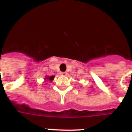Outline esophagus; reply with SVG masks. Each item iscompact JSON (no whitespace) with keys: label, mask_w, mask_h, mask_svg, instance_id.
<instances>
[{"label":"esophagus","mask_w":132,"mask_h":132,"mask_svg":"<svg viewBox=\"0 0 132 132\" xmlns=\"http://www.w3.org/2000/svg\"><path fill=\"white\" fill-rule=\"evenodd\" d=\"M61 75H62V76H66V75H67V72H61Z\"/></svg>","instance_id":"esophagus-1"}]
</instances>
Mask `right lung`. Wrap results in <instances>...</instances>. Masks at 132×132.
Segmentation results:
<instances>
[{
	"mask_svg": "<svg viewBox=\"0 0 132 132\" xmlns=\"http://www.w3.org/2000/svg\"><path fill=\"white\" fill-rule=\"evenodd\" d=\"M54 77H55V76L54 75H52V76H46L45 78H44V81H52L53 80Z\"/></svg>",
	"mask_w": 132,
	"mask_h": 132,
	"instance_id": "right-lung-1",
	"label": "right lung"
}]
</instances>
